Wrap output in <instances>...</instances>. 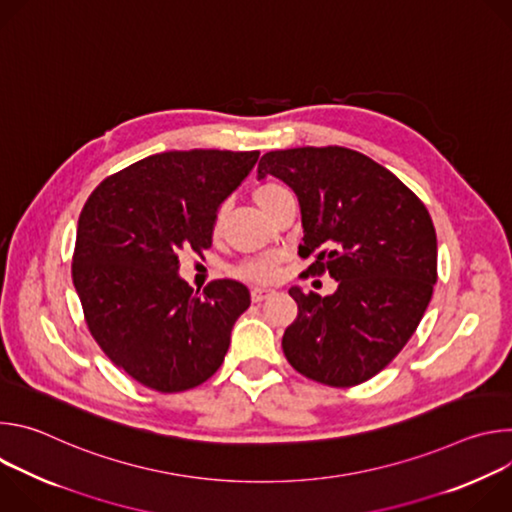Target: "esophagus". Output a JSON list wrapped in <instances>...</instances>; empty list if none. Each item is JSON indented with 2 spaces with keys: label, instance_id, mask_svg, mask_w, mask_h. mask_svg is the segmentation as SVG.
Returning a JSON list of instances; mask_svg holds the SVG:
<instances>
[{
  "label": "esophagus",
  "instance_id": "1",
  "mask_svg": "<svg viewBox=\"0 0 512 512\" xmlns=\"http://www.w3.org/2000/svg\"><path fill=\"white\" fill-rule=\"evenodd\" d=\"M273 294H275L273 289H267V287H253V289H251V300H253L255 304H259V302L271 298Z\"/></svg>",
  "mask_w": 512,
  "mask_h": 512
}]
</instances>
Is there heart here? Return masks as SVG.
<instances>
[{
	"label": "heart",
	"mask_w": 512,
	"mask_h": 512,
	"mask_svg": "<svg viewBox=\"0 0 512 512\" xmlns=\"http://www.w3.org/2000/svg\"><path fill=\"white\" fill-rule=\"evenodd\" d=\"M285 192V188L277 182H263L253 190V200L259 204L261 210L269 212L271 204L275 202V198ZM225 225V210L218 208V212L214 214L212 221V235H221ZM279 265H281V257L275 253H267L249 261H243L239 267H235V275L239 279L251 281V283H269L275 281L279 275Z\"/></svg>",
	"instance_id": "heart-1"
}]
</instances>
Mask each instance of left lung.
<instances>
[{
	"label": "left lung",
	"mask_w": 512,
	"mask_h": 512,
	"mask_svg": "<svg viewBox=\"0 0 512 512\" xmlns=\"http://www.w3.org/2000/svg\"><path fill=\"white\" fill-rule=\"evenodd\" d=\"M298 194L306 273L338 281L332 296L291 287L298 318L281 348L300 375L354 387L373 379L417 330L437 281V239L425 204L360 152L326 145L267 152L257 178Z\"/></svg>",
	"instance_id": "left-lung-1"
}]
</instances>
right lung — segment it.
<instances>
[{
	"instance_id": "obj_1",
	"label": "right lung",
	"mask_w": 512,
	"mask_h": 512,
	"mask_svg": "<svg viewBox=\"0 0 512 512\" xmlns=\"http://www.w3.org/2000/svg\"><path fill=\"white\" fill-rule=\"evenodd\" d=\"M257 158L227 150L156 154L105 178L81 210L72 283L87 328L143 387L180 393L225 360L249 289L214 279L198 296L178 267L184 251L210 249L218 206Z\"/></svg>"
}]
</instances>
